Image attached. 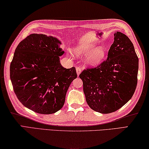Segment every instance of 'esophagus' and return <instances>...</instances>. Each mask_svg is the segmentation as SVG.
I'll return each mask as SVG.
<instances>
[{"instance_id": "esophagus-1", "label": "esophagus", "mask_w": 149, "mask_h": 149, "mask_svg": "<svg viewBox=\"0 0 149 149\" xmlns=\"http://www.w3.org/2000/svg\"><path fill=\"white\" fill-rule=\"evenodd\" d=\"M76 70H77V76L79 77V75H80V72H81V68H80V67H76Z\"/></svg>"}]
</instances>
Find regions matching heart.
<instances>
[{"instance_id": "b5f03b06", "label": "heart", "mask_w": 149, "mask_h": 149, "mask_svg": "<svg viewBox=\"0 0 149 149\" xmlns=\"http://www.w3.org/2000/svg\"><path fill=\"white\" fill-rule=\"evenodd\" d=\"M73 52L77 57H82L88 53L85 57V63L90 66H96L105 59L107 49L103 46L96 48V44L92 42H83L75 47Z\"/></svg>"}]
</instances>
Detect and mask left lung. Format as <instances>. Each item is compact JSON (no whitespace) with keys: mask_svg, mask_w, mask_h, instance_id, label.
<instances>
[{"mask_svg":"<svg viewBox=\"0 0 149 149\" xmlns=\"http://www.w3.org/2000/svg\"><path fill=\"white\" fill-rule=\"evenodd\" d=\"M114 36L107 59L79 75L88 105L102 114L124 106L132 97L137 84L139 59L134 46L122 33H114Z\"/></svg>","mask_w":149,"mask_h":149,"instance_id":"1","label":"left lung"}]
</instances>
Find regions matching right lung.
I'll list each match as a JSON object with an SVG mask.
<instances>
[{
  "label": "right lung",
  "instance_id": "right-lung-1",
  "mask_svg": "<svg viewBox=\"0 0 149 149\" xmlns=\"http://www.w3.org/2000/svg\"><path fill=\"white\" fill-rule=\"evenodd\" d=\"M58 39L31 34L18 44L10 64V80L19 101L39 114L56 113L64 105L70 84L77 77L75 67L65 69Z\"/></svg>",
  "mask_w": 149,
  "mask_h": 149
}]
</instances>
